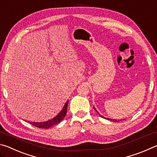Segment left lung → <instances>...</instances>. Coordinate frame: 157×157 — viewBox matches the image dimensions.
Here are the masks:
<instances>
[{
	"instance_id": "left-lung-1",
	"label": "left lung",
	"mask_w": 157,
	"mask_h": 157,
	"mask_svg": "<svg viewBox=\"0 0 157 157\" xmlns=\"http://www.w3.org/2000/svg\"><path fill=\"white\" fill-rule=\"evenodd\" d=\"M100 116H101V117H102V116L101 115H100ZM102 118H104V117H102ZM105 119H108V120H111V121H114V122H119V120L118 121H117V120H116V119H109V118H105Z\"/></svg>"
}]
</instances>
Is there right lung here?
Returning <instances> with one entry per match:
<instances>
[{"label": "right lung", "mask_w": 157, "mask_h": 157, "mask_svg": "<svg viewBox=\"0 0 157 157\" xmlns=\"http://www.w3.org/2000/svg\"><path fill=\"white\" fill-rule=\"evenodd\" d=\"M68 100L66 102V103L64 105V107H63L62 110L61 111V112L59 113V114L57 116H55V118L50 121H48L46 122H43V123H35V122H29L28 123L33 126H35L36 127H39V128H44V129H48L50 128V127H52L55 124H57L59 123L61 121H62L64 117L66 115V111H67V106H68Z\"/></svg>", "instance_id": "right-lung-1"}]
</instances>
